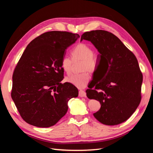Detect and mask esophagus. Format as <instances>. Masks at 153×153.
<instances>
[{"mask_svg":"<svg viewBox=\"0 0 153 153\" xmlns=\"http://www.w3.org/2000/svg\"><path fill=\"white\" fill-rule=\"evenodd\" d=\"M79 96L80 97H86V93L84 91V90H80L79 91Z\"/></svg>","mask_w":153,"mask_h":153,"instance_id":"esophagus-1","label":"esophagus"}]
</instances>
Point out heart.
I'll return each instance as SVG.
<instances>
[{
  "label": "heart",
  "mask_w": 153,
  "mask_h": 153,
  "mask_svg": "<svg viewBox=\"0 0 153 153\" xmlns=\"http://www.w3.org/2000/svg\"><path fill=\"white\" fill-rule=\"evenodd\" d=\"M73 60H81L80 70L82 72L73 74L66 78L67 82L78 88H84L91 79L89 71L94 73L98 68V61L95 55L92 54V49L85 43H79L71 51ZM71 60L68 57H64L61 61L63 70L69 74L71 72Z\"/></svg>",
  "instance_id": "b5f03b06"
}]
</instances>
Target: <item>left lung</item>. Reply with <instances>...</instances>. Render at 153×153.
Listing matches in <instances>:
<instances>
[{
  "instance_id": "1",
  "label": "left lung",
  "mask_w": 153,
  "mask_h": 153,
  "mask_svg": "<svg viewBox=\"0 0 153 153\" xmlns=\"http://www.w3.org/2000/svg\"><path fill=\"white\" fill-rule=\"evenodd\" d=\"M91 41L100 54L94 79L86 90L89 99L100 101V109L94 117L108 126L126 121L141 101L142 73L136 57L117 36L103 30L86 32L80 41Z\"/></svg>"
}]
</instances>
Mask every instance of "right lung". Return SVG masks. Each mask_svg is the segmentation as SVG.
I'll return each instance as SVG.
<instances>
[{
    "label": "right lung",
    "mask_w": 153,
    "mask_h": 153,
    "mask_svg": "<svg viewBox=\"0 0 153 153\" xmlns=\"http://www.w3.org/2000/svg\"><path fill=\"white\" fill-rule=\"evenodd\" d=\"M80 36L50 31L27 45L14 70L11 98L21 117L36 127L48 128L66 114L69 100L78 95L64 78L61 61Z\"/></svg>",
    "instance_id": "right-lung-1"
}]
</instances>
